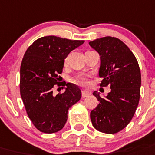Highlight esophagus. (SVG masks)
<instances>
[{
    "label": "esophagus",
    "mask_w": 155,
    "mask_h": 155,
    "mask_svg": "<svg viewBox=\"0 0 155 155\" xmlns=\"http://www.w3.org/2000/svg\"><path fill=\"white\" fill-rule=\"evenodd\" d=\"M91 94V92L90 91H87V90H83L82 91V96H83V97H88Z\"/></svg>",
    "instance_id": "34e87169"
}]
</instances>
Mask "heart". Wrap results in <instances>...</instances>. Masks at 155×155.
Here are the masks:
<instances>
[{"mask_svg": "<svg viewBox=\"0 0 155 155\" xmlns=\"http://www.w3.org/2000/svg\"><path fill=\"white\" fill-rule=\"evenodd\" d=\"M75 84L82 87H87L90 84V75H79L74 80Z\"/></svg>", "mask_w": 155, "mask_h": 155, "instance_id": "obj_1", "label": "heart"}]
</instances>
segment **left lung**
Here are the masks:
<instances>
[{"label":"left lung","mask_w":155,"mask_h":155,"mask_svg":"<svg viewBox=\"0 0 155 155\" xmlns=\"http://www.w3.org/2000/svg\"><path fill=\"white\" fill-rule=\"evenodd\" d=\"M89 44L99 53L100 86H110L111 89L105 98L94 91L99 104L91 112V120L97 131L117 133L129 124L137 109L141 87L140 66L129 48L117 38L107 36Z\"/></svg>","instance_id":"left-lung-1"}]
</instances>
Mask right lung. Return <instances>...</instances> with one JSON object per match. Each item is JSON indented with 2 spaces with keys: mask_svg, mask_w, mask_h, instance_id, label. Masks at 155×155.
I'll use <instances>...</instances> for the list:
<instances>
[{
  "mask_svg": "<svg viewBox=\"0 0 155 155\" xmlns=\"http://www.w3.org/2000/svg\"><path fill=\"white\" fill-rule=\"evenodd\" d=\"M84 42L45 36L34 41L23 56L20 95L30 120L40 132L50 134L61 130L67 121L68 109L81 98V90L70 83L66 84L64 93L54 95L53 90L59 83L64 59Z\"/></svg>",
  "mask_w": 155,
  "mask_h": 155,
  "instance_id": "1",
  "label": "right lung"
}]
</instances>
